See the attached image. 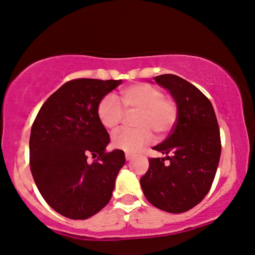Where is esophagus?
<instances>
[{
    "mask_svg": "<svg viewBox=\"0 0 255 255\" xmlns=\"http://www.w3.org/2000/svg\"><path fill=\"white\" fill-rule=\"evenodd\" d=\"M133 157H134V154H132V153H125V159H127V160H131Z\"/></svg>",
    "mask_w": 255,
    "mask_h": 255,
    "instance_id": "obj_1",
    "label": "esophagus"
}]
</instances>
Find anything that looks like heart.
Instances as JSON below:
<instances>
[{"label":"heart","mask_w":255,"mask_h":255,"mask_svg":"<svg viewBox=\"0 0 255 255\" xmlns=\"http://www.w3.org/2000/svg\"><path fill=\"white\" fill-rule=\"evenodd\" d=\"M121 99L127 111L138 112L134 120L135 130L117 132L112 145L127 153H134L153 140L152 131L166 134L173 128L178 118V105L173 98L164 96L161 89L147 83L125 88ZM97 116L101 124L109 131H116L124 118V110L114 96H105L99 102Z\"/></svg>","instance_id":"obj_1"}]
</instances>
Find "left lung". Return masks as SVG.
Wrapping results in <instances>:
<instances>
[{"mask_svg": "<svg viewBox=\"0 0 255 255\" xmlns=\"http://www.w3.org/2000/svg\"><path fill=\"white\" fill-rule=\"evenodd\" d=\"M154 81L176 101L178 118L166 139L153 147L166 157L148 159L140 186L153 206L183 213L199 204L212 186L221 153L220 131L212 104L199 89L171 74Z\"/></svg>", "mask_w": 255, "mask_h": 255, "instance_id": "1", "label": "left lung"}]
</instances>
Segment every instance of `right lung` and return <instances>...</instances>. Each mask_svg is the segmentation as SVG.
I'll return each instance as SVG.
<instances>
[{"instance_id": "add662e5", "label": "right lung", "mask_w": 255, "mask_h": 255, "mask_svg": "<svg viewBox=\"0 0 255 255\" xmlns=\"http://www.w3.org/2000/svg\"><path fill=\"white\" fill-rule=\"evenodd\" d=\"M122 79L78 78L63 84L39 109L31 127L30 170L39 193L56 212L88 219L110 201L122 150L107 152L109 133L97 116L99 102ZM91 154L96 159L89 163Z\"/></svg>"}]
</instances>
